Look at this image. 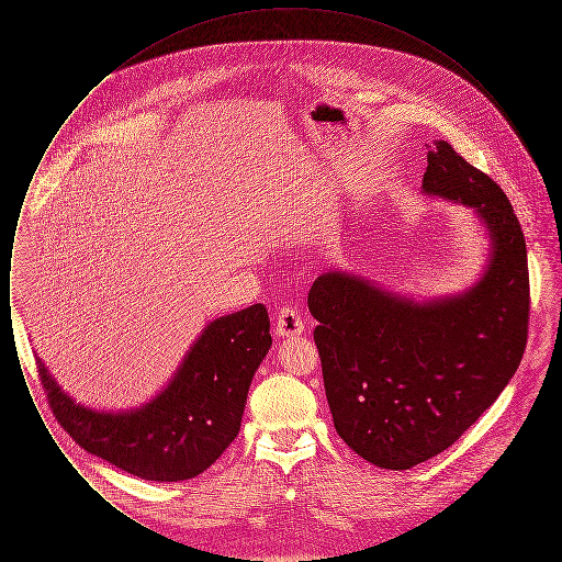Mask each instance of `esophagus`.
<instances>
[{
  "label": "esophagus",
  "instance_id": "esophagus-1",
  "mask_svg": "<svg viewBox=\"0 0 562 562\" xmlns=\"http://www.w3.org/2000/svg\"><path fill=\"white\" fill-rule=\"evenodd\" d=\"M305 330V324L293 307H282L276 316V335L278 337H296Z\"/></svg>",
  "mask_w": 562,
  "mask_h": 562
}]
</instances>
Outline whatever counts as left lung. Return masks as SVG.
<instances>
[{
	"label": "left lung",
	"instance_id": "1",
	"mask_svg": "<svg viewBox=\"0 0 562 562\" xmlns=\"http://www.w3.org/2000/svg\"><path fill=\"white\" fill-rule=\"evenodd\" d=\"M422 191L474 211L488 240L476 282L415 301L330 269L307 296L335 429L385 470L449 449L497 401L527 346V244L506 193L447 140L431 143Z\"/></svg>",
	"mask_w": 562,
	"mask_h": 562
}]
</instances>
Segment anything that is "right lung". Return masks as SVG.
<instances>
[{
  "label": "right lung",
  "mask_w": 562,
  "mask_h": 562,
  "mask_svg": "<svg viewBox=\"0 0 562 562\" xmlns=\"http://www.w3.org/2000/svg\"><path fill=\"white\" fill-rule=\"evenodd\" d=\"M271 348L266 305L209 322L154 398L99 411L71 398L37 358L58 424L90 454L143 481L179 482L209 470L240 431L250 381Z\"/></svg>",
  "instance_id": "add662e5"
}]
</instances>
